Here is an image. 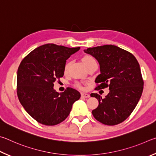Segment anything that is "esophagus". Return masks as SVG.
I'll use <instances>...</instances> for the list:
<instances>
[{
    "label": "esophagus",
    "mask_w": 156,
    "mask_h": 156,
    "mask_svg": "<svg viewBox=\"0 0 156 156\" xmlns=\"http://www.w3.org/2000/svg\"><path fill=\"white\" fill-rule=\"evenodd\" d=\"M81 97H84V98H88L90 97V94H87V93H85V92H81Z\"/></svg>",
    "instance_id": "1"
}]
</instances>
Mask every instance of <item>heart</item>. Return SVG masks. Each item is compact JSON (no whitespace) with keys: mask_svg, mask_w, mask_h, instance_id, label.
<instances>
[{"mask_svg":"<svg viewBox=\"0 0 156 156\" xmlns=\"http://www.w3.org/2000/svg\"><path fill=\"white\" fill-rule=\"evenodd\" d=\"M92 60H94V59L92 58L91 56H89V55L84 56L83 57V59H82V61H83V63L84 64H87V63L89 62L92 61ZM68 67H69V64H68V63H67V64L65 65V67H64V71H65V72H66V71L68 70Z\"/></svg>","mask_w":156,"mask_h":156,"instance_id":"heart-1","label":"heart"}]
</instances>
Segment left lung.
<instances>
[{
    "mask_svg": "<svg viewBox=\"0 0 156 156\" xmlns=\"http://www.w3.org/2000/svg\"><path fill=\"white\" fill-rule=\"evenodd\" d=\"M84 52L99 64L96 88L110 90L104 99L98 94H90L99 101L92 115L104 125L121 123L132 114L143 93L144 82L137 59L129 52L111 44L88 48Z\"/></svg>",
    "mask_w": 156,
    "mask_h": 156,
    "instance_id": "left-lung-1",
    "label": "left lung"
}]
</instances>
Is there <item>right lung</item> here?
<instances>
[{"label":"right lung","mask_w":156,"mask_h":156,"mask_svg":"<svg viewBox=\"0 0 156 156\" xmlns=\"http://www.w3.org/2000/svg\"><path fill=\"white\" fill-rule=\"evenodd\" d=\"M80 49L54 44L39 46L21 62L17 73L18 97L32 118L41 124L55 125L67 118L72 106L80 99L76 90L68 88L62 93L53 88L62 77L66 60Z\"/></svg>","instance_id":"1"}]
</instances>
